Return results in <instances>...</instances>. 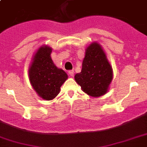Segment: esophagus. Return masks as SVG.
I'll return each instance as SVG.
<instances>
[{
	"mask_svg": "<svg viewBox=\"0 0 147 147\" xmlns=\"http://www.w3.org/2000/svg\"><path fill=\"white\" fill-rule=\"evenodd\" d=\"M69 76H71V77H73V76H74V71H73V70H70V71H69Z\"/></svg>",
	"mask_w": 147,
	"mask_h": 147,
	"instance_id": "34e87169",
	"label": "esophagus"
}]
</instances>
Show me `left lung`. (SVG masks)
I'll return each mask as SVG.
<instances>
[{
  "label": "left lung",
  "instance_id": "1",
  "mask_svg": "<svg viewBox=\"0 0 147 147\" xmlns=\"http://www.w3.org/2000/svg\"><path fill=\"white\" fill-rule=\"evenodd\" d=\"M113 79V69L102 49L98 43H92L86 49L80 73L75 80L84 92L92 97L106 94Z\"/></svg>",
  "mask_w": 147,
  "mask_h": 147
}]
</instances>
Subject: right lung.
<instances>
[{
    "mask_svg": "<svg viewBox=\"0 0 147 147\" xmlns=\"http://www.w3.org/2000/svg\"><path fill=\"white\" fill-rule=\"evenodd\" d=\"M50 47H41L38 50L29 69L31 86L41 98L51 100L58 96L68 76L58 69L51 60Z\"/></svg>",
    "mask_w": 147,
    "mask_h": 147,
    "instance_id": "add662e5",
    "label": "right lung"
}]
</instances>
